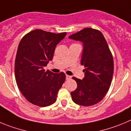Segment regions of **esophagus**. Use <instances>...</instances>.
Segmentation results:
<instances>
[{"label":"esophagus","instance_id":"esophagus-1","mask_svg":"<svg viewBox=\"0 0 131 131\" xmlns=\"http://www.w3.org/2000/svg\"><path fill=\"white\" fill-rule=\"evenodd\" d=\"M71 78H72V77L70 76V75H66V79H67V80H69V79H70Z\"/></svg>","mask_w":131,"mask_h":131}]
</instances>
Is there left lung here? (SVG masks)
<instances>
[{"instance_id":"8db88e82","label":"left lung","mask_w":131,"mask_h":131,"mask_svg":"<svg viewBox=\"0 0 131 131\" xmlns=\"http://www.w3.org/2000/svg\"><path fill=\"white\" fill-rule=\"evenodd\" d=\"M69 38L83 42L81 64L85 78L72 79L77 89L71 92L72 99L76 104L92 106L97 104L108 92L114 73V60L107 41L98 30L86 28L72 34Z\"/></svg>"}]
</instances>
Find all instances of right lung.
<instances>
[{
    "mask_svg": "<svg viewBox=\"0 0 131 131\" xmlns=\"http://www.w3.org/2000/svg\"><path fill=\"white\" fill-rule=\"evenodd\" d=\"M66 35L67 32L37 29L26 34L19 42L15 61V79L24 97L35 105L43 107L54 103L65 81L64 72L54 74L44 68Z\"/></svg>",
    "mask_w": 131,
    "mask_h": 131,
    "instance_id": "right-lung-1",
    "label": "right lung"
}]
</instances>
